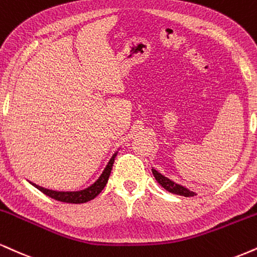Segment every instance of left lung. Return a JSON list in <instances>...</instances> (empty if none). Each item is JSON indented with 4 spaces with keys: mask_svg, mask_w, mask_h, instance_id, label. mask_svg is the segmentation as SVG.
I'll list each match as a JSON object with an SVG mask.
<instances>
[{
    "mask_svg": "<svg viewBox=\"0 0 257 257\" xmlns=\"http://www.w3.org/2000/svg\"><path fill=\"white\" fill-rule=\"evenodd\" d=\"M152 172H153V176L157 179V182H158V183L162 185L164 189L170 191V193L177 194V195H182V196H185V197H190V196H195L196 195L194 191L189 190L188 188H185L181 184L175 183L174 181H171V179H169L168 177H165V176H163L162 174H160V172L157 171L156 169H152Z\"/></svg>",
    "mask_w": 257,
    "mask_h": 257,
    "instance_id": "1",
    "label": "left lung"
}]
</instances>
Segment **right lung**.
Listing matches in <instances>:
<instances>
[{
	"instance_id": "add662e5",
	"label": "right lung",
	"mask_w": 257,
	"mask_h": 257,
	"mask_svg": "<svg viewBox=\"0 0 257 257\" xmlns=\"http://www.w3.org/2000/svg\"><path fill=\"white\" fill-rule=\"evenodd\" d=\"M117 156V152L111 157V159L107 163L106 168L104 169L103 174L99 176V178L94 182L93 184L89 185L88 188L83 190H79V191H56V190H51V189H46V188L39 187L32 182H30L33 187H36L37 189L44 193L45 195L50 196L51 199H55L57 201H61V202H67V203H85L87 201L93 200L95 196L99 195L101 190L104 189V187L107 183V179L110 177L111 170H112V165L113 162H115V158Z\"/></svg>"
}]
</instances>
